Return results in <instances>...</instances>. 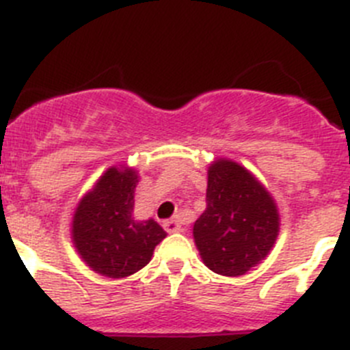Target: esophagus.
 I'll list each match as a JSON object with an SVG mask.
<instances>
[{
    "instance_id": "esophagus-1",
    "label": "esophagus",
    "mask_w": 350,
    "mask_h": 350,
    "mask_svg": "<svg viewBox=\"0 0 350 350\" xmlns=\"http://www.w3.org/2000/svg\"><path fill=\"white\" fill-rule=\"evenodd\" d=\"M163 228H165L166 233H180V231H184V226L178 219H170L163 224Z\"/></svg>"
}]
</instances>
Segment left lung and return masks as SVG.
<instances>
[{
    "mask_svg": "<svg viewBox=\"0 0 350 350\" xmlns=\"http://www.w3.org/2000/svg\"><path fill=\"white\" fill-rule=\"evenodd\" d=\"M280 217L273 198L247 168L231 159L208 166L206 208L193 228L203 262L224 277L258 267L273 247Z\"/></svg>",
    "mask_w": 350,
    "mask_h": 350,
    "instance_id": "1",
    "label": "left lung"
}]
</instances>
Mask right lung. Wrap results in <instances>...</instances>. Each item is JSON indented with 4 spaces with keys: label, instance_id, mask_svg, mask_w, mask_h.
<instances>
[{
    "label": "right lung",
    "instance_id": "1",
    "mask_svg": "<svg viewBox=\"0 0 350 350\" xmlns=\"http://www.w3.org/2000/svg\"><path fill=\"white\" fill-rule=\"evenodd\" d=\"M138 173L112 166L79 202L71 238L77 252L96 273L122 279L137 273L152 258L166 231L154 219L133 215Z\"/></svg>",
    "mask_w": 350,
    "mask_h": 350
}]
</instances>
